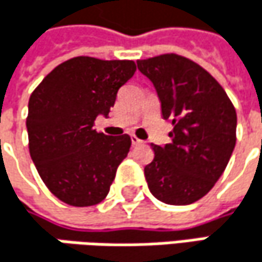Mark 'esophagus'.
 I'll use <instances>...</instances> for the list:
<instances>
[{"label": "esophagus", "instance_id": "esophagus-1", "mask_svg": "<svg viewBox=\"0 0 262 262\" xmlns=\"http://www.w3.org/2000/svg\"><path fill=\"white\" fill-rule=\"evenodd\" d=\"M130 141H132V145H141V144L144 142V141H141L139 138H136L135 135H132V136H130Z\"/></svg>", "mask_w": 262, "mask_h": 262}]
</instances>
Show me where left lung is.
I'll list each match as a JSON object with an SVG mask.
<instances>
[{"label": "left lung", "mask_w": 262, "mask_h": 262, "mask_svg": "<svg viewBox=\"0 0 262 262\" xmlns=\"http://www.w3.org/2000/svg\"><path fill=\"white\" fill-rule=\"evenodd\" d=\"M173 124L171 142L153 145L144 174L150 192L167 205H189L223 174L236 141V112L220 83L195 62L162 54L136 62Z\"/></svg>", "instance_id": "left-lung-1"}]
</instances>
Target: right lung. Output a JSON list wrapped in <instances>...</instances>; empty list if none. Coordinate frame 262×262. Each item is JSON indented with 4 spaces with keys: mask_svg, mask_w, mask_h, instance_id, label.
<instances>
[{
    "mask_svg": "<svg viewBox=\"0 0 262 262\" xmlns=\"http://www.w3.org/2000/svg\"><path fill=\"white\" fill-rule=\"evenodd\" d=\"M132 60L80 56L56 67L28 101L30 156L47 188L71 206H92L109 192L127 156L130 136L94 129L107 117L118 89L133 77Z\"/></svg>",
    "mask_w": 262,
    "mask_h": 262,
    "instance_id": "1",
    "label": "right lung"
}]
</instances>
